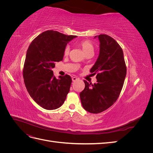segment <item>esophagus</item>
I'll return each instance as SVG.
<instances>
[{
    "instance_id": "obj_1",
    "label": "esophagus",
    "mask_w": 153,
    "mask_h": 153,
    "mask_svg": "<svg viewBox=\"0 0 153 153\" xmlns=\"http://www.w3.org/2000/svg\"><path fill=\"white\" fill-rule=\"evenodd\" d=\"M78 79V78H77L76 77H75V76H73V77H72V80H73V82H75L76 80H77Z\"/></svg>"
}]
</instances>
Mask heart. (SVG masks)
Here are the masks:
<instances>
[{"instance_id": "1", "label": "heart", "mask_w": 153, "mask_h": 153, "mask_svg": "<svg viewBox=\"0 0 153 153\" xmlns=\"http://www.w3.org/2000/svg\"><path fill=\"white\" fill-rule=\"evenodd\" d=\"M78 45H79V47L82 48L83 52L84 53L85 55L89 53L93 54L94 48L93 45H92V43L89 40L82 41L79 43H78ZM69 48L68 46H67V47H66L64 50V55H65V56H67V55H68L69 54Z\"/></svg>"}]
</instances>
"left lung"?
Here are the masks:
<instances>
[{
  "label": "left lung",
  "mask_w": 153,
  "mask_h": 153,
  "mask_svg": "<svg viewBox=\"0 0 153 153\" xmlns=\"http://www.w3.org/2000/svg\"><path fill=\"white\" fill-rule=\"evenodd\" d=\"M98 39L100 54L90 70L96 75L97 83L84 80L85 88L80 94L83 107L92 114L103 112L116 101L126 75L123 51L117 41L106 34L99 35Z\"/></svg>",
  "instance_id": "obj_1"
}]
</instances>
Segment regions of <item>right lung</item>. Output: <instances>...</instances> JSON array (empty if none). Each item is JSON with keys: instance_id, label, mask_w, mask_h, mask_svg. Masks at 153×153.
I'll return each mask as SVG.
<instances>
[{"instance_id": "right-lung-1", "label": "right lung", "mask_w": 153, "mask_h": 153, "mask_svg": "<svg viewBox=\"0 0 153 153\" xmlns=\"http://www.w3.org/2000/svg\"><path fill=\"white\" fill-rule=\"evenodd\" d=\"M76 37L47 30L32 41L27 51L23 69L25 85L31 98L45 109H57L66 98L71 78L66 75L57 79L52 69L62 61L67 43Z\"/></svg>"}]
</instances>
